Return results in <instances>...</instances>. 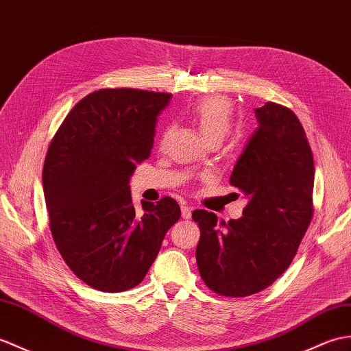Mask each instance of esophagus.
Segmentation results:
<instances>
[{
	"label": "esophagus",
	"instance_id": "obj_1",
	"mask_svg": "<svg viewBox=\"0 0 351 351\" xmlns=\"http://www.w3.org/2000/svg\"><path fill=\"white\" fill-rule=\"evenodd\" d=\"M181 215H182L184 219L191 218V208L186 205V203H182V205H181Z\"/></svg>",
	"mask_w": 351,
	"mask_h": 351
}]
</instances>
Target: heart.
<instances>
[{
	"label": "heart",
	"mask_w": 351,
	"mask_h": 351,
	"mask_svg": "<svg viewBox=\"0 0 351 351\" xmlns=\"http://www.w3.org/2000/svg\"><path fill=\"white\" fill-rule=\"evenodd\" d=\"M233 108L226 97H208L195 103L190 109L191 119L202 136L210 142H221L230 130Z\"/></svg>",
	"instance_id": "1"
}]
</instances>
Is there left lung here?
I'll list each match as a JSON object with an SVG mask.
<instances>
[{
	"instance_id": "8db88e82",
	"label": "left lung",
	"mask_w": 351,
	"mask_h": 351,
	"mask_svg": "<svg viewBox=\"0 0 351 351\" xmlns=\"http://www.w3.org/2000/svg\"><path fill=\"white\" fill-rule=\"evenodd\" d=\"M254 113L257 128L230 175L248 199L242 217L218 224L214 213H193L202 280L229 298L254 295L281 276L313 218L314 160L302 124L272 101Z\"/></svg>"
}]
</instances>
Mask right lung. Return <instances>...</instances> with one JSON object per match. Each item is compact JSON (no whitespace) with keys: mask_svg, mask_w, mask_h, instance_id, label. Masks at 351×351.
I'll return each instance as SVG.
<instances>
[{"mask_svg":"<svg viewBox=\"0 0 351 351\" xmlns=\"http://www.w3.org/2000/svg\"><path fill=\"white\" fill-rule=\"evenodd\" d=\"M170 97L99 89L70 110L49 146L43 193L51 232L64 262L89 287L118 293L141 284L181 217L172 197L142 200L136 210L130 191Z\"/></svg>","mask_w":351,"mask_h":351,"instance_id":"1","label":"right lung"}]
</instances>
